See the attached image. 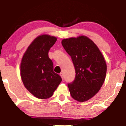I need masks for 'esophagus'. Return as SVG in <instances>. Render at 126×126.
Listing matches in <instances>:
<instances>
[{
  "mask_svg": "<svg viewBox=\"0 0 126 126\" xmlns=\"http://www.w3.org/2000/svg\"><path fill=\"white\" fill-rule=\"evenodd\" d=\"M60 76L61 77V78L63 79V73H61L60 74Z\"/></svg>",
  "mask_w": 126,
  "mask_h": 126,
  "instance_id": "34e87169",
  "label": "esophagus"
}]
</instances>
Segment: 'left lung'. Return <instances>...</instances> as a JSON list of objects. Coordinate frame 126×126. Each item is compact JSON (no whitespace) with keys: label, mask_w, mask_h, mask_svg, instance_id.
<instances>
[{"label":"left lung","mask_w":126,"mask_h":126,"mask_svg":"<svg viewBox=\"0 0 126 126\" xmlns=\"http://www.w3.org/2000/svg\"><path fill=\"white\" fill-rule=\"evenodd\" d=\"M61 43L71 57L75 68V80L68 85L70 95L79 102L88 100L104 83L106 60L97 45L87 36L63 39Z\"/></svg>","instance_id":"obj_1"}]
</instances>
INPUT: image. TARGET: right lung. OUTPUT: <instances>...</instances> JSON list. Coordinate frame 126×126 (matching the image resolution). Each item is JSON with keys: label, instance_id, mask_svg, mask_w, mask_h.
I'll use <instances>...</instances> for the list:
<instances>
[{"label": "right lung", "instance_id": "obj_1", "mask_svg": "<svg viewBox=\"0 0 126 126\" xmlns=\"http://www.w3.org/2000/svg\"><path fill=\"white\" fill-rule=\"evenodd\" d=\"M57 38L43 34L32 41L22 58L20 76L26 88L41 99L50 97L62 79L53 71V63L48 53Z\"/></svg>", "mask_w": 126, "mask_h": 126}]
</instances>
